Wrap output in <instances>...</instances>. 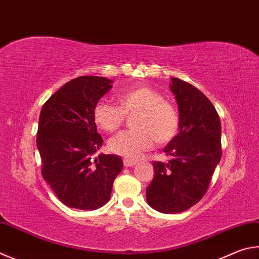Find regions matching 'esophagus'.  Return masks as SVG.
I'll list each match as a JSON object with an SVG mask.
<instances>
[{
  "label": "esophagus",
  "instance_id": "1",
  "mask_svg": "<svg viewBox=\"0 0 259 259\" xmlns=\"http://www.w3.org/2000/svg\"><path fill=\"white\" fill-rule=\"evenodd\" d=\"M123 164H124V166H134V165H136V164H137V162L136 161H133V159H129V158H124L123 159Z\"/></svg>",
  "mask_w": 259,
  "mask_h": 259
}]
</instances>
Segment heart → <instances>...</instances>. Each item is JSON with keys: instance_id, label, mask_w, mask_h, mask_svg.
Segmentation results:
<instances>
[{"instance_id": "heart-1", "label": "heart", "mask_w": 259, "mask_h": 259, "mask_svg": "<svg viewBox=\"0 0 259 259\" xmlns=\"http://www.w3.org/2000/svg\"><path fill=\"white\" fill-rule=\"evenodd\" d=\"M116 100L120 108L100 101L93 112L95 123L107 133L120 128L124 114L137 113L133 122L135 130L117 134L109 140L112 153L138 159L154 147L155 142L166 144L177 136L180 125L179 112L154 89L146 86L129 88L117 94Z\"/></svg>"}]
</instances>
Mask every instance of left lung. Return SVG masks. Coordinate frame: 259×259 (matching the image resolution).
Segmentation results:
<instances>
[{
    "instance_id": "left-lung-1",
    "label": "left lung",
    "mask_w": 259,
    "mask_h": 259,
    "mask_svg": "<svg viewBox=\"0 0 259 259\" xmlns=\"http://www.w3.org/2000/svg\"><path fill=\"white\" fill-rule=\"evenodd\" d=\"M179 107V134L164 148L166 163L154 162L155 176L146 189L147 203L161 213L176 214L198 203L221 161V121L199 89L171 78Z\"/></svg>"
}]
</instances>
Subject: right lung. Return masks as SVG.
<instances>
[{"mask_svg": "<svg viewBox=\"0 0 259 259\" xmlns=\"http://www.w3.org/2000/svg\"><path fill=\"white\" fill-rule=\"evenodd\" d=\"M112 83L104 77H78L41 107L37 131L41 175L68 207L93 210L105 205L123 167L117 155L95 157L103 138L94 121V107Z\"/></svg>", "mask_w": 259, "mask_h": 259, "instance_id": "1", "label": "right lung"}]
</instances>
